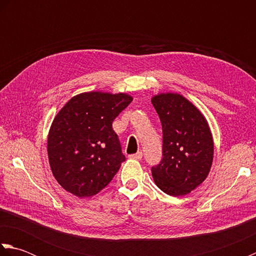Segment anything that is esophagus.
Here are the masks:
<instances>
[{"mask_svg": "<svg viewBox=\"0 0 256 256\" xmlns=\"http://www.w3.org/2000/svg\"><path fill=\"white\" fill-rule=\"evenodd\" d=\"M128 157H130V158H132V160H142V157H143V153H142V152H138L136 154H132V155H130Z\"/></svg>", "mask_w": 256, "mask_h": 256, "instance_id": "1", "label": "esophagus"}]
</instances>
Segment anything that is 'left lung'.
<instances>
[{
  "mask_svg": "<svg viewBox=\"0 0 256 256\" xmlns=\"http://www.w3.org/2000/svg\"><path fill=\"white\" fill-rule=\"evenodd\" d=\"M162 128V160L152 168L156 186L179 197L192 192L208 177L214 143L206 116L176 92L152 96Z\"/></svg>",
  "mask_w": 256,
  "mask_h": 256,
  "instance_id": "1",
  "label": "left lung"
}]
</instances>
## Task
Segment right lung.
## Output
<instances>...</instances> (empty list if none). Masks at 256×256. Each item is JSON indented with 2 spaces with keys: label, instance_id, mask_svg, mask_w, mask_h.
I'll use <instances>...</instances> for the list:
<instances>
[{
  "label": "right lung",
  "instance_id": "obj_1",
  "mask_svg": "<svg viewBox=\"0 0 256 256\" xmlns=\"http://www.w3.org/2000/svg\"><path fill=\"white\" fill-rule=\"evenodd\" d=\"M132 100L124 92H82L56 114L47 153L52 175L66 192L89 198L116 176L125 156L112 122Z\"/></svg>",
  "mask_w": 256,
  "mask_h": 256
}]
</instances>
